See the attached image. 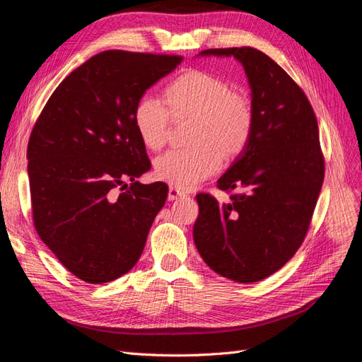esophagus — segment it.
Listing matches in <instances>:
<instances>
[{"label": "esophagus", "mask_w": 362, "mask_h": 362, "mask_svg": "<svg viewBox=\"0 0 362 362\" xmlns=\"http://www.w3.org/2000/svg\"><path fill=\"white\" fill-rule=\"evenodd\" d=\"M182 196H184V192L175 189V187H169V194H168L169 201H177V199L182 198Z\"/></svg>", "instance_id": "34e87169"}]
</instances>
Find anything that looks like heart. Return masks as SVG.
Instances as JSON below:
<instances>
[{"mask_svg":"<svg viewBox=\"0 0 362 362\" xmlns=\"http://www.w3.org/2000/svg\"><path fill=\"white\" fill-rule=\"evenodd\" d=\"M164 96L166 104L158 98H144L134 110V125L149 149H160L168 141L172 117H193V145L170 149L156 160L157 178L172 187L193 189L221 170L223 157L234 158L249 145L255 127L254 105L222 76L185 71L168 84Z\"/></svg>","mask_w":362,"mask_h":362,"instance_id":"heart-1","label":"heart"}]
</instances>
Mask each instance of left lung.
<instances>
[{"label": "left lung", "instance_id": "left-lung-1", "mask_svg": "<svg viewBox=\"0 0 362 362\" xmlns=\"http://www.w3.org/2000/svg\"><path fill=\"white\" fill-rule=\"evenodd\" d=\"M204 56H234L252 89L254 134L217 181L231 194L218 204L196 194L194 245L216 273L242 284L279 270L308 233L325 178V157L313 107L291 76L259 49L214 48Z\"/></svg>", "mask_w": 362, "mask_h": 362}]
</instances>
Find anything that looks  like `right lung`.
<instances>
[{"label": "right lung", "mask_w": 362, "mask_h": 362, "mask_svg": "<svg viewBox=\"0 0 362 362\" xmlns=\"http://www.w3.org/2000/svg\"><path fill=\"white\" fill-rule=\"evenodd\" d=\"M181 60L122 49L96 54L57 86L31 129L33 223L62 264L87 284L110 282L134 267L166 202V184L136 181L151 161L134 110Z\"/></svg>", "instance_id": "obj_1"}]
</instances>
